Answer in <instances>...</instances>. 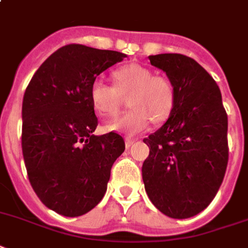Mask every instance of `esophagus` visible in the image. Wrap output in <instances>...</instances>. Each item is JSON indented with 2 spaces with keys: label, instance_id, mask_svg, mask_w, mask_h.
Listing matches in <instances>:
<instances>
[{
  "label": "esophagus",
  "instance_id": "obj_1",
  "mask_svg": "<svg viewBox=\"0 0 248 248\" xmlns=\"http://www.w3.org/2000/svg\"><path fill=\"white\" fill-rule=\"evenodd\" d=\"M134 142H136L134 139L126 138V139H125V146H126V148H129V147H130V146H133V143H134Z\"/></svg>",
  "mask_w": 248,
  "mask_h": 248
}]
</instances>
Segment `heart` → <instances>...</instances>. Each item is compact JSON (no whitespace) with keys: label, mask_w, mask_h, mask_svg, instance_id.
Returning <instances> with one entry per match:
<instances>
[{"label":"heart","mask_w":248,"mask_h":248,"mask_svg":"<svg viewBox=\"0 0 248 248\" xmlns=\"http://www.w3.org/2000/svg\"><path fill=\"white\" fill-rule=\"evenodd\" d=\"M129 96L132 109L108 125L109 130L137 134L152 123L169 119L175 105V87L169 77L153 75L152 69L139 64H125L112 72V85L96 79L90 89V100L97 115L115 118L124 99Z\"/></svg>","instance_id":"b5f03b06"}]
</instances>
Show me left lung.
<instances>
[{
  "label": "left lung",
  "mask_w": 248,
  "mask_h": 248,
  "mask_svg": "<svg viewBox=\"0 0 248 248\" xmlns=\"http://www.w3.org/2000/svg\"><path fill=\"white\" fill-rule=\"evenodd\" d=\"M175 87L169 120L143 139L149 155L142 166L148 198L159 212L190 218L209 205L228 165V118L212 76L190 57L149 55Z\"/></svg>",
  "instance_id": "1"
}]
</instances>
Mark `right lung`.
Wrapping results in <instances>:
<instances>
[{
	"instance_id": "right-lung-1",
	"label": "right lung",
	"mask_w": 248,
	"mask_h": 248,
	"mask_svg": "<svg viewBox=\"0 0 248 248\" xmlns=\"http://www.w3.org/2000/svg\"><path fill=\"white\" fill-rule=\"evenodd\" d=\"M126 55L82 44L53 53L34 73L22 100L21 147L29 181L49 209L78 217L108 189L112 163L124 152L118 133L93 136L90 100L96 77Z\"/></svg>"
}]
</instances>
